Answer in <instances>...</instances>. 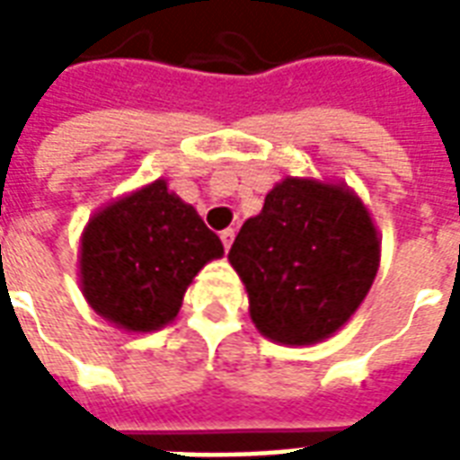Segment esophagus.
I'll return each mask as SVG.
<instances>
[{
	"label": "esophagus",
	"instance_id": "34e87169",
	"mask_svg": "<svg viewBox=\"0 0 460 460\" xmlns=\"http://www.w3.org/2000/svg\"><path fill=\"white\" fill-rule=\"evenodd\" d=\"M221 236V243H224V249L229 251L231 249V241H234V229H224L219 234Z\"/></svg>",
	"mask_w": 460,
	"mask_h": 460
}]
</instances>
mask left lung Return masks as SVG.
Returning a JSON list of instances; mask_svg holds the SVG:
<instances>
[{"label":"left lung","mask_w":460,"mask_h":460,"mask_svg":"<svg viewBox=\"0 0 460 460\" xmlns=\"http://www.w3.org/2000/svg\"><path fill=\"white\" fill-rule=\"evenodd\" d=\"M382 239L345 181L286 177L229 251L263 338L303 347L332 338L375 283Z\"/></svg>","instance_id":"left-lung-1"}]
</instances>
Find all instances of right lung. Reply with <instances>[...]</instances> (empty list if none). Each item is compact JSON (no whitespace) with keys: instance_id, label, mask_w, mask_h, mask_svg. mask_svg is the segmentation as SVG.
Here are the masks:
<instances>
[{"instance_id":"right-lung-1","label":"right lung","mask_w":460,"mask_h":460,"mask_svg":"<svg viewBox=\"0 0 460 460\" xmlns=\"http://www.w3.org/2000/svg\"><path fill=\"white\" fill-rule=\"evenodd\" d=\"M224 246L197 209L155 180L95 211L81 234L78 283L88 305L125 332L170 325L194 276Z\"/></svg>"}]
</instances>
